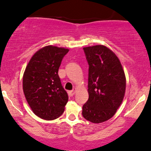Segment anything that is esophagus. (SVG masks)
<instances>
[{
	"label": "esophagus",
	"mask_w": 151,
	"mask_h": 151,
	"mask_svg": "<svg viewBox=\"0 0 151 151\" xmlns=\"http://www.w3.org/2000/svg\"><path fill=\"white\" fill-rule=\"evenodd\" d=\"M76 93V89H73L72 90H70V91L68 92V94H69V96H74V94H75Z\"/></svg>",
	"instance_id": "1"
}]
</instances>
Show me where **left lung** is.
Segmentation results:
<instances>
[{"mask_svg": "<svg viewBox=\"0 0 151 151\" xmlns=\"http://www.w3.org/2000/svg\"><path fill=\"white\" fill-rule=\"evenodd\" d=\"M89 65V98L82 116L93 123L109 120L123 101L126 89L124 71L118 57L104 45L83 48Z\"/></svg>", "mask_w": 151, "mask_h": 151, "instance_id": "obj_1", "label": "left lung"}]
</instances>
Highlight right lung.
<instances>
[{"mask_svg":"<svg viewBox=\"0 0 151 151\" xmlns=\"http://www.w3.org/2000/svg\"><path fill=\"white\" fill-rule=\"evenodd\" d=\"M69 49L48 45L36 52L23 76V90L35 115L53 120L63 113L68 95L61 85L58 69Z\"/></svg>","mask_w":151,"mask_h":151,"instance_id":"add662e5","label":"right lung"}]
</instances>
